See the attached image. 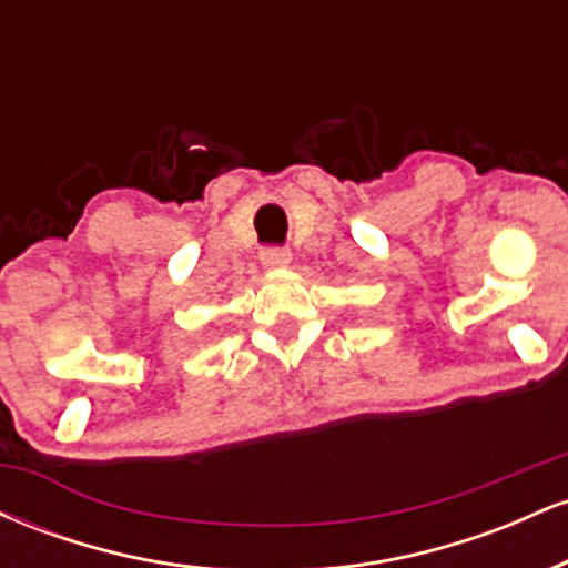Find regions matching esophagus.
<instances>
[{
  "label": "esophagus",
  "mask_w": 568,
  "mask_h": 568,
  "mask_svg": "<svg viewBox=\"0 0 568 568\" xmlns=\"http://www.w3.org/2000/svg\"><path fill=\"white\" fill-rule=\"evenodd\" d=\"M258 258H262L264 270H283V266L291 264V251H285V247H266Z\"/></svg>",
  "instance_id": "1"
}]
</instances>
